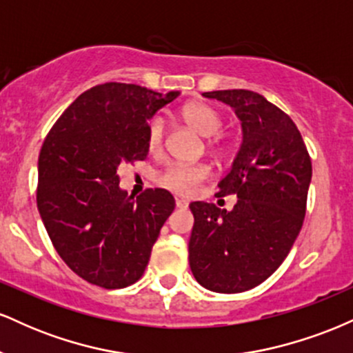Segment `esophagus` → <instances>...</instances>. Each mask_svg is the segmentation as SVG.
Listing matches in <instances>:
<instances>
[{
  "label": "esophagus",
  "mask_w": 353,
  "mask_h": 353,
  "mask_svg": "<svg viewBox=\"0 0 353 353\" xmlns=\"http://www.w3.org/2000/svg\"><path fill=\"white\" fill-rule=\"evenodd\" d=\"M176 205H177V208H179V209H185V208H188V205H189V202L185 201V199H176Z\"/></svg>",
  "instance_id": "34e87169"
}]
</instances>
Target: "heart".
Wrapping results in <instances>:
<instances>
[{"label":"heart","instance_id":"b5f03b06","mask_svg":"<svg viewBox=\"0 0 353 353\" xmlns=\"http://www.w3.org/2000/svg\"><path fill=\"white\" fill-rule=\"evenodd\" d=\"M181 117L197 134L209 137L208 145L210 151H225V143L222 141L221 132L224 128V116L219 109L208 103H189L181 109ZM164 137L165 125L163 117H152L145 129V144L149 152L159 154L163 151ZM210 174V168L205 164H171L159 174V184L182 196H192L209 179Z\"/></svg>","mask_w":353,"mask_h":353}]
</instances>
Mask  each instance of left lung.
<instances>
[{
  "label": "left lung",
  "mask_w": 353,
  "mask_h": 353,
  "mask_svg": "<svg viewBox=\"0 0 353 353\" xmlns=\"http://www.w3.org/2000/svg\"><path fill=\"white\" fill-rule=\"evenodd\" d=\"M202 96L236 109L244 141L216 194H234V209L201 201L189 205V265L205 289L237 294L269 279L292 249L305 217L312 161L290 116L264 96L247 89Z\"/></svg>",
  "instance_id": "obj_1"
}]
</instances>
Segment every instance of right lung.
I'll use <instances>...</instances> for the list:
<instances>
[{"label": "right lung", "mask_w": 353, "mask_h": 353, "mask_svg": "<svg viewBox=\"0 0 353 353\" xmlns=\"http://www.w3.org/2000/svg\"><path fill=\"white\" fill-rule=\"evenodd\" d=\"M177 96L136 84H98L59 116L44 139L38 210L64 264L92 285L123 289L139 281L174 210L165 189L129 197L116 171L148 157V121Z\"/></svg>", "instance_id": "obj_1"}]
</instances>
